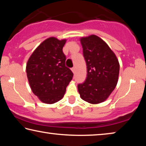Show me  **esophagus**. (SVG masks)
Instances as JSON below:
<instances>
[{"instance_id": "1", "label": "esophagus", "mask_w": 146, "mask_h": 146, "mask_svg": "<svg viewBox=\"0 0 146 146\" xmlns=\"http://www.w3.org/2000/svg\"><path fill=\"white\" fill-rule=\"evenodd\" d=\"M71 71H72V72H73V73L75 72V68H72L71 69Z\"/></svg>"}]
</instances>
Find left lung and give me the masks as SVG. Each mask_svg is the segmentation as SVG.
Masks as SVG:
<instances>
[{
	"mask_svg": "<svg viewBox=\"0 0 146 146\" xmlns=\"http://www.w3.org/2000/svg\"><path fill=\"white\" fill-rule=\"evenodd\" d=\"M87 66V78L78 85L80 98L93 104L104 102L115 90L120 64L114 52L95 35L80 38Z\"/></svg>",
	"mask_w": 146,
	"mask_h": 146,
	"instance_id": "8db88e82",
	"label": "left lung"
}]
</instances>
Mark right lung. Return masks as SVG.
I'll use <instances>...</instances> for the list:
<instances>
[{"label":"right lung","instance_id":"obj_1","mask_svg":"<svg viewBox=\"0 0 146 146\" xmlns=\"http://www.w3.org/2000/svg\"><path fill=\"white\" fill-rule=\"evenodd\" d=\"M66 39L49 37L31 54L26 64L27 77L33 93L41 102L54 104L63 98L73 73L65 65L62 48Z\"/></svg>","mask_w":146,"mask_h":146}]
</instances>
